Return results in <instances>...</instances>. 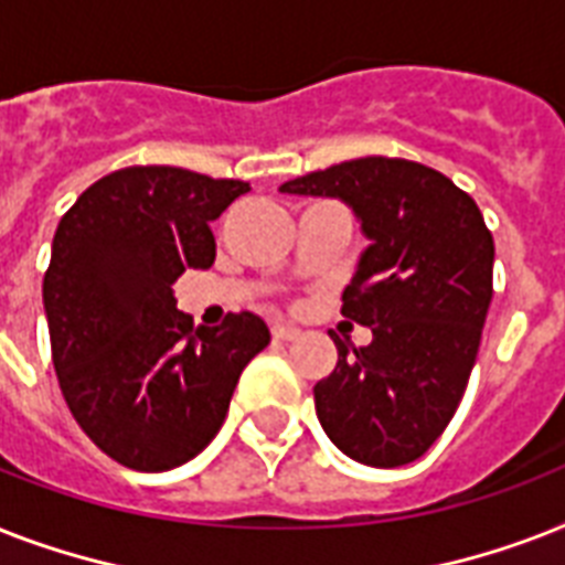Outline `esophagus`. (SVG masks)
Masks as SVG:
<instances>
[{"label":"esophagus","instance_id":"34e87169","mask_svg":"<svg viewBox=\"0 0 565 565\" xmlns=\"http://www.w3.org/2000/svg\"><path fill=\"white\" fill-rule=\"evenodd\" d=\"M301 331L296 326H287V322H278V326H273V337L275 340H281V343H287V340H296Z\"/></svg>","mask_w":565,"mask_h":565}]
</instances>
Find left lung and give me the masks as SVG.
Returning a JSON list of instances; mask_svg holds the SVG:
<instances>
[{"mask_svg": "<svg viewBox=\"0 0 565 565\" xmlns=\"http://www.w3.org/2000/svg\"><path fill=\"white\" fill-rule=\"evenodd\" d=\"M278 190L340 199L370 239L343 317L372 328V343L331 334L337 366L313 386L319 422L358 463H413L455 416L481 345L495 257L481 211L443 172L377 154Z\"/></svg>", "mask_w": 565, "mask_h": 565, "instance_id": "left-lung-1", "label": "left lung"}]
</instances>
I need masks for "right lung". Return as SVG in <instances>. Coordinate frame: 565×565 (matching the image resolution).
<instances>
[{"label":"right lung","instance_id":"obj_1","mask_svg":"<svg viewBox=\"0 0 565 565\" xmlns=\"http://www.w3.org/2000/svg\"><path fill=\"white\" fill-rule=\"evenodd\" d=\"M246 181L128 167L84 190L43 278L52 363L75 422L117 463L167 472L220 434L239 372L269 345L255 313L193 328L172 284L216 257L211 222Z\"/></svg>","mask_w":565,"mask_h":565}]
</instances>
